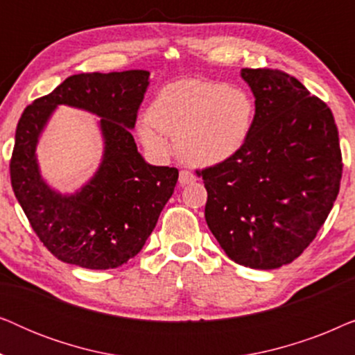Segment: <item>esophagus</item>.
<instances>
[{
    "label": "esophagus",
    "mask_w": 355,
    "mask_h": 355,
    "mask_svg": "<svg viewBox=\"0 0 355 355\" xmlns=\"http://www.w3.org/2000/svg\"><path fill=\"white\" fill-rule=\"evenodd\" d=\"M196 181V176L191 171H187V169H182L181 173H179V184L181 186H187V184H191Z\"/></svg>",
    "instance_id": "obj_1"
}]
</instances>
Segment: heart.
Instances as JSON below:
<instances>
[{
	"instance_id": "heart-1",
	"label": "heart",
	"mask_w": 355,
	"mask_h": 355,
	"mask_svg": "<svg viewBox=\"0 0 355 355\" xmlns=\"http://www.w3.org/2000/svg\"><path fill=\"white\" fill-rule=\"evenodd\" d=\"M255 124L250 94L225 82L181 79L163 85L137 125L150 152L166 155L176 137L181 157L193 166H215L244 148Z\"/></svg>"
}]
</instances>
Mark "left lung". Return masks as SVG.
<instances>
[{
	"label": "left lung",
	"instance_id": "obj_1",
	"mask_svg": "<svg viewBox=\"0 0 355 355\" xmlns=\"http://www.w3.org/2000/svg\"><path fill=\"white\" fill-rule=\"evenodd\" d=\"M255 96L244 148L197 171L207 225L236 263L273 270L297 259L323 226L341 184L343 158L331 110L295 77L242 69Z\"/></svg>",
	"mask_w": 355,
	"mask_h": 355
}]
</instances>
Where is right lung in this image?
I'll return each instance as SVG.
<instances>
[{
	"instance_id": "add662e5",
	"label": "right lung",
	"mask_w": 355,
	"mask_h": 355,
	"mask_svg": "<svg viewBox=\"0 0 355 355\" xmlns=\"http://www.w3.org/2000/svg\"><path fill=\"white\" fill-rule=\"evenodd\" d=\"M148 77L142 69L71 76L28 105L19 119L9 164L12 191L43 245L64 263L89 270L128 263L142 250L173 196L178 169L148 164L130 134ZM60 104L102 118V163L74 194L48 187L36 159L37 140Z\"/></svg>"
}]
</instances>
